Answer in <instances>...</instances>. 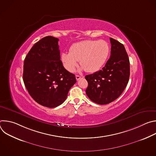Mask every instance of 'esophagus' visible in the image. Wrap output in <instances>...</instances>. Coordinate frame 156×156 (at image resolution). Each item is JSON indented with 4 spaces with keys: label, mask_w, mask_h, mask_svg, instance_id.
I'll list each match as a JSON object with an SVG mask.
<instances>
[{
    "label": "esophagus",
    "mask_w": 156,
    "mask_h": 156,
    "mask_svg": "<svg viewBox=\"0 0 156 156\" xmlns=\"http://www.w3.org/2000/svg\"><path fill=\"white\" fill-rule=\"evenodd\" d=\"M84 76H79V75H76V80H79L81 78H83Z\"/></svg>",
    "instance_id": "obj_1"
}]
</instances>
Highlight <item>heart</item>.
Returning a JSON list of instances; mask_svg holds the SVG:
<instances>
[{"label": "heart", "mask_w": 156, "mask_h": 156, "mask_svg": "<svg viewBox=\"0 0 156 156\" xmlns=\"http://www.w3.org/2000/svg\"><path fill=\"white\" fill-rule=\"evenodd\" d=\"M108 54L109 46L105 41L86 40L73 44L69 53L61 54V60L64 68L70 72L75 70L80 60L82 69L88 73H94L105 63Z\"/></svg>", "instance_id": "b5f03b06"}]
</instances>
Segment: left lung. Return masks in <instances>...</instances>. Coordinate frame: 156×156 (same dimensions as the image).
<instances>
[{
    "label": "left lung",
    "mask_w": 156,
    "mask_h": 156,
    "mask_svg": "<svg viewBox=\"0 0 156 156\" xmlns=\"http://www.w3.org/2000/svg\"><path fill=\"white\" fill-rule=\"evenodd\" d=\"M110 57L102 70L85 76L88 83L86 93L93 102L107 104L124 91L129 78V61L122 43L110 37Z\"/></svg>",
    "instance_id": "1"
}]
</instances>
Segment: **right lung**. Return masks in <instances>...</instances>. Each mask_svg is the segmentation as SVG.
Masks as SVG:
<instances>
[{
    "label": "right lung",
    "mask_w": 156,
    "mask_h": 156,
    "mask_svg": "<svg viewBox=\"0 0 156 156\" xmlns=\"http://www.w3.org/2000/svg\"><path fill=\"white\" fill-rule=\"evenodd\" d=\"M59 39L46 36L37 42L28 53L23 78L32 98L49 108L62 104L76 82L75 75L66 70L60 60Z\"/></svg>",
    "instance_id": "obj_1"
}]
</instances>
